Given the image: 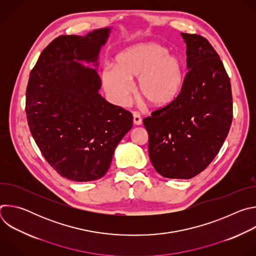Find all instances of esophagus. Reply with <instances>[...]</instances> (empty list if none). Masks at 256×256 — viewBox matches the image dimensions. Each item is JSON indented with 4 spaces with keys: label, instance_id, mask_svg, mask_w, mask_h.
<instances>
[{
    "label": "esophagus",
    "instance_id": "obj_1",
    "mask_svg": "<svg viewBox=\"0 0 256 256\" xmlns=\"http://www.w3.org/2000/svg\"><path fill=\"white\" fill-rule=\"evenodd\" d=\"M132 116H134V124L136 126L142 124V118L140 114L138 112H132Z\"/></svg>",
    "mask_w": 256,
    "mask_h": 256
}]
</instances>
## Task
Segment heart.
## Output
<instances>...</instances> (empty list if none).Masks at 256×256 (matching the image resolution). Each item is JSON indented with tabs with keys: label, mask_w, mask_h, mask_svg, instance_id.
<instances>
[{
	"label": "heart",
	"mask_w": 256,
	"mask_h": 256,
	"mask_svg": "<svg viewBox=\"0 0 256 256\" xmlns=\"http://www.w3.org/2000/svg\"><path fill=\"white\" fill-rule=\"evenodd\" d=\"M138 79L136 92L142 101L154 108L172 103L181 91L184 68L180 60L157 44H144L120 52L116 66H106L103 85L112 99L124 104L132 89L130 80Z\"/></svg>",
	"instance_id": "b5f03b06"
}]
</instances>
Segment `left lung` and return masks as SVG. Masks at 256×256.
I'll list each match as a JSON object with an SVG mask.
<instances>
[{
	"label": "left lung",
	"instance_id": "obj_1",
	"mask_svg": "<svg viewBox=\"0 0 256 256\" xmlns=\"http://www.w3.org/2000/svg\"><path fill=\"white\" fill-rule=\"evenodd\" d=\"M181 34L188 68L181 91L142 122L156 171L166 178L190 179L204 171L223 146L233 120V98L230 78L208 40Z\"/></svg>",
	"mask_w": 256,
	"mask_h": 256
}]
</instances>
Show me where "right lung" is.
Masks as SVG:
<instances>
[{
  "label": "right lung",
  "instance_id": "1",
  "mask_svg": "<svg viewBox=\"0 0 256 256\" xmlns=\"http://www.w3.org/2000/svg\"><path fill=\"white\" fill-rule=\"evenodd\" d=\"M109 31L94 30L84 38L58 36L42 50L29 76L25 103L29 130L48 164L68 180L101 178L132 126L128 110L98 93L97 70L76 62H96Z\"/></svg>",
  "mask_w": 256,
  "mask_h": 256
}]
</instances>
